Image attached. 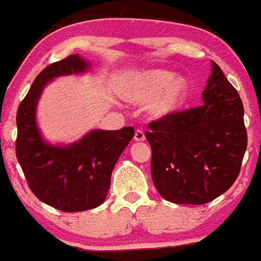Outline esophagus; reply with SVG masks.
Returning a JSON list of instances; mask_svg holds the SVG:
<instances>
[{
    "label": "esophagus",
    "mask_w": 261,
    "mask_h": 261,
    "mask_svg": "<svg viewBox=\"0 0 261 261\" xmlns=\"http://www.w3.org/2000/svg\"><path fill=\"white\" fill-rule=\"evenodd\" d=\"M135 142H144L145 140V134L143 130H136L135 135H134Z\"/></svg>",
    "instance_id": "obj_1"
}]
</instances>
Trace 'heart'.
Here are the masks:
<instances>
[{"instance_id": "obj_1", "label": "heart", "mask_w": 261, "mask_h": 261, "mask_svg": "<svg viewBox=\"0 0 261 261\" xmlns=\"http://www.w3.org/2000/svg\"><path fill=\"white\" fill-rule=\"evenodd\" d=\"M123 96L134 103L150 101V116L157 119L169 118L186 104L188 82L169 70H144L131 77L123 89Z\"/></svg>"}]
</instances>
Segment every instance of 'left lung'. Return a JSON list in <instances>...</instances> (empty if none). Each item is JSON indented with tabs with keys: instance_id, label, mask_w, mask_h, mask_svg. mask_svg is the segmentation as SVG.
<instances>
[{
	"instance_id": "8db88e82",
	"label": "left lung",
	"mask_w": 261,
	"mask_h": 261,
	"mask_svg": "<svg viewBox=\"0 0 261 261\" xmlns=\"http://www.w3.org/2000/svg\"><path fill=\"white\" fill-rule=\"evenodd\" d=\"M202 101L150 122L145 133L153 184L174 203L203 204L228 191L247 148L242 100L214 62Z\"/></svg>"
}]
</instances>
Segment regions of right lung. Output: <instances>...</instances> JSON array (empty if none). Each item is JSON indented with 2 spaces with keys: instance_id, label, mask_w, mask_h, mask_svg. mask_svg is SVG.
<instances>
[{
  "instance_id": "right-lung-1",
  "label": "right lung",
  "mask_w": 261,
  "mask_h": 261,
  "mask_svg": "<svg viewBox=\"0 0 261 261\" xmlns=\"http://www.w3.org/2000/svg\"><path fill=\"white\" fill-rule=\"evenodd\" d=\"M90 67L79 54L46 67L16 113V157L29 188L43 203L64 213L103 203L114 165L134 138L131 126L113 131L95 128L70 144H53L41 134L37 106L43 89L58 77L86 73Z\"/></svg>"
}]
</instances>
